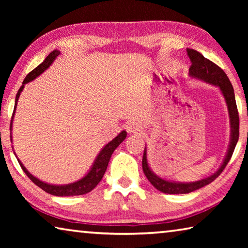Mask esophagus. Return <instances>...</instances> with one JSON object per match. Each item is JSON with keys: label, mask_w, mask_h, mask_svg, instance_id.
Wrapping results in <instances>:
<instances>
[{"label": "esophagus", "mask_w": 248, "mask_h": 248, "mask_svg": "<svg viewBox=\"0 0 248 248\" xmlns=\"http://www.w3.org/2000/svg\"><path fill=\"white\" fill-rule=\"evenodd\" d=\"M125 129L129 133H139L142 131V125L140 123H137V121H128L127 124H125Z\"/></svg>", "instance_id": "esophagus-1"}]
</instances>
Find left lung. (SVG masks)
I'll use <instances>...</instances> for the list:
<instances>
[{"label": "left lung", "mask_w": 248, "mask_h": 248, "mask_svg": "<svg viewBox=\"0 0 248 248\" xmlns=\"http://www.w3.org/2000/svg\"><path fill=\"white\" fill-rule=\"evenodd\" d=\"M187 56L189 57L191 65L189 68V78L197 81H201L203 83L210 84L219 89L222 96L225 100L226 107H228L229 119H230V143L228 151L224 156L223 162L220 165L215 173L211 174L208 177L202 178L197 182L190 183H182V182H173L165 178H162L154 173L151 169L148 161V149L146 145L143 152V158H142V169L149 182L156 188L157 190L170 195H180V194H189V192L200 189L204 186H207L210 183H212L222 170L225 169L231 156L234 152L235 146L238 141V128H240V119H238V111L235 102V94L232 84H231L228 75L224 73V71L219 68L217 64L213 63L207 58H204L202 54L196 51L194 49H186Z\"/></svg>", "instance_id": "8db88e82"}]
</instances>
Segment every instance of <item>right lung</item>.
Returning <instances> with one entry per match:
<instances>
[{"label": "right lung", "mask_w": 248, "mask_h": 248, "mask_svg": "<svg viewBox=\"0 0 248 248\" xmlns=\"http://www.w3.org/2000/svg\"><path fill=\"white\" fill-rule=\"evenodd\" d=\"M61 52L60 50H53L52 52L49 53V56L45 59L44 62L37 66V68L33 69L31 73H29L26 78H25L24 82L20 86V89L18 90L17 94H16V98H15V106H14V111H13V117H12V121H11V142H13L12 140V130H13V119L15 116V111H16V107H17V103H18V98L20 96V93H22L25 85L27 83L33 81V79L37 78L39 75L43 74L46 70H47L50 65H51L54 60H56L58 56H60ZM125 137H127V131L125 130H123L118 136L114 138L110 142H108L106 145L103 146V149L99 151V153L97 154V156L94 159L93 164H92L91 169L89 171L83 176L82 178H79L77 182L70 183V184H64V185H54V184H49L43 182L39 178H37L31 174L28 171L26 167L24 166V164L20 162V159L17 157V155L14 152L15 156L17 157V161L19 163L20 167H22L23 170L25 171L29 178L31 179V182L33 184H36L37 186L40 187L41 189L45 190L46 192H48L50 195L53 196H58V197H69V196H79V195H84L90 192L91 190H93L94 188L97 186L98 183L102 180L103 176L105 174V171L107 170L109 159H110L112 153L114 151L118 148V145L123 142ZM14 150V149H13Z\"/></svg>", "instance_id": "obj_1"}]
</instances>
